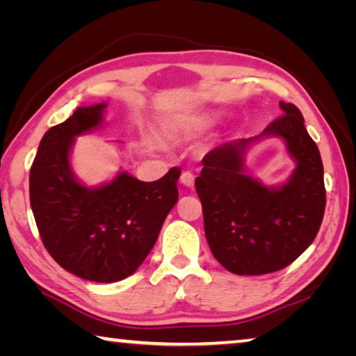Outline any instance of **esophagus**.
I'll return each mask as SVG.
<instances>
[{
  "label": "esophagus",
  "instance_id": "1",
  "mask_svg": "<svg viewBox=\"0 0 356 356\" xmlns=\"http://www.w3.org/2000/svg\"><path fill=\"white\" fill-rule=\"evenodd\" d=\"M180 182H182L185 186H188V188H191V186L195 185V176H193V172L185 171L182 172V176H180Z\"/></svg>",
  "mask_w": 356,
  "mask_h": 356
}]
</instances>
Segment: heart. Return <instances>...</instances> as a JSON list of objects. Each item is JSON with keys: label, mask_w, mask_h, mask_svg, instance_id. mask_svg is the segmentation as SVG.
Returning <instances> with one entry per match:
<instances>
[{"label": "heart", "mask_w": 356, "mask_h": 356, "mask_svg": "<svg viewBox=\"0 0 356 356\" xmlns=\"http://www.w3.org/2000/svg\"><path fill=\"white\" fill-rule=\"evenodd\" d=\"M182 131L185 134V127L184 129L182 127H170V129H168V134H170L172 138H177L180 134H182Z\"/></svg>", "instance_id": "heart-1"}]
</instances>
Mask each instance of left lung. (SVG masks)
<instances>
[{
	"label": "left lung",
	"mask_w": 356,
	"mask_h": 356,
	"mask_svg": "<svg viewBox=\"0 0 356 356\" xmlns=\"http://www.w3.org/2000/svg\"><path fill=\"white\" fill-rule=\"evenodd\" d=\"M282 116L261 135L210 150L202 159L196 191L202 204L210 251L236 275H265L292 264L314 242L325 212L323 165L317 144L293 104L280 102ZM281 137L296 161L284 184L267 187L245 172L244 155L264 137Z\"/></svg>",
	"instance_id": "left-lung-1"
}]
</instances>
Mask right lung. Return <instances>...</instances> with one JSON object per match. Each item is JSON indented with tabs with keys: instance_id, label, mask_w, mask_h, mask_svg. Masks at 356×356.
<instances>
[{
	"instance_id": "obj_1",
	"label": "right lung",
	"mask_w": 356,
	"mask_h": 356,
	"mask_svg": "<svg viewBox=\"0 0 356 356\" xmlns=\"http://www.w3.org/2000/svg\"><path fill=\"white\" fill-rule=\"evenodd\" d=\"M106 104L76 108L40 140L29 172V201L42 242L64 270L94 282L135 273L179 200V168L155 182L119 172L99 186L72 171L75 138L104 124Z\"/></svg>"
}]
</instances>
